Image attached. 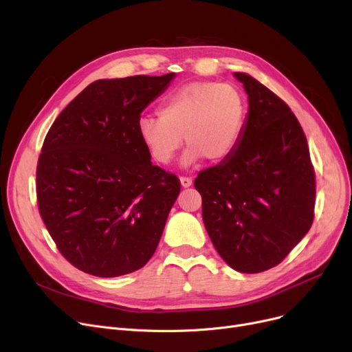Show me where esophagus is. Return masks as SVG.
<instances>
[{
    "label": "esophagus",
    "mask_w": 352,
    "mask_h": 352,
    "mask_svg": "<svg viewBox=\"0 0 352 352\" xmlns=\"http://www.w3.org/2000/svg\"><path fill=\"white\" fill-rule=\"evenodd\" d=\"M179 181H181V186L184 187V188H188V187H191V184H192V179H191L190 177H181Z\"/></svg>",
    "instance_id": "1"
}]
</instances>
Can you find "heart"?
I'll return each instance as SVG.
<instances>
[{"label":"heart","mask_w":352,"mask_h":352,"mask_svg":"<svg viewBox=\"0 0 352 352\" xmlns=\"http://www.w3.org/2000/svg\"><path fill=\"white\" fill-rule=\"evenodd\" d=\"M246 102L241 91L227 83L191 82L168 95L158 108V118H142L138 124L140 141L149 158L168 165L182 145H188L184 162L206 158L220 162L236 149Z\"/></svg>","instance_id":"obj_1"}]
</instances>
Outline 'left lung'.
<instances>
[{
	"mask_svg": "<svg viewBox=\"0 0 352 352\" xmlns=\"http://www.w3.org/2000/svg\"><path fill=\"white\" fill-rule=\"evenodd\" d=\"M249 115L233 154L194 179L214 248L234 270L278 266L309 232L315 170L307 136L289 106L248 73Z\"/></svg>",
	"mask_w": 352,
	"mask_h": 352,
	"instance_id": "1",
	"label": "left lung"
}]
</instances>
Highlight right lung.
Listing matches in <instances>:
<instances>
[{
  "instance_id": "obj_1",
  "label": "right lung",
  "mask_w": 352,
  "mask_h": 352,
  "mask_svg": "<svg viewBox=\"0 0 352 352\" xmlns=\"http://www.w3.org/2000/svg\"><path fill=\"white\" fill-rule=\"evenodd\" d=\"M174 76L90 83L45 135L36 171L38 211L58 252L85 273L122 276L157 250L181 182L152 165L138 124Z\"/></svg>"
}]
</instances>
